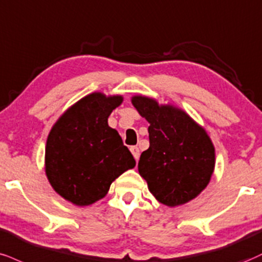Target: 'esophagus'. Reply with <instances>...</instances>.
Wrapping results in <instances>:
<instances>
[{
	"label": "esophagus",
	"instance_id": "34e87169",
	"mask_svg": "<svg viewBox=\"0 0 262 262\" xmlns=\"http://www.w3.org/2000/svg\"><path fill=\"white\" fill-rule=\"evenodd\" d=\"M130 152L133 154V156H134L135 160H139L140 151H139V149H138L137 146H130Z\"/></svg>",
	"mask_w": 262,
	"mask_h": 262
}]
</instances>
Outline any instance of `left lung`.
<instances>
[{
    "label": "left lung",
    "instance_id": "left-lung-1",
    "mask_svg": "<svg viewBox=\"0 0 262 262\" xmlns=\"http://www.w3.org/2000/svg\"><path fill=\"white\" fill-rule=\"evenodd\" d=\"M132 103L150 124V146L138 163L150 193L169 207L195 199L215 169V146L209 134L184 110L171 103L144 95H134Z\"/></svg>",
    "mask_w": 262,
    "mask_h": 262
}]
</instances>
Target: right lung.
I'll use <instances>...</instances> for the list:
<instances>
[{
	"instance_id": "add662e5",
	"label": "right lung",
	"mask_w": 262,
	"mask_h": 262,
	"mask_svg": "<svg viewBox=\"0 0 262 262\" xmlns=\"http://www.w3.org/2000/svg\"><path fill=\"white\" fill-rule=\"evenodd\" d=\"M122 102V95L91 93L68 107L52 125L45 173L64 200L89 206L106 196L116 178L134 168L133 155L107 122Z\"/></svg>"
}]
</instances>
